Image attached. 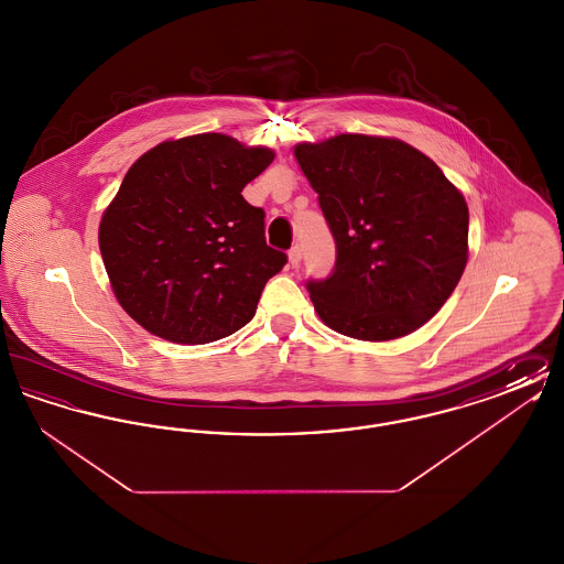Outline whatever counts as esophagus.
<instances>
[{"instance_id": "1", "label": "esophagus", "mask_w": 564, "mask_h": 564, "mask_svg": "<svg viewBox=\"0 0 564 564\" xmlns=\"http://www.w3.org/2000/svg\"><path fill=\"white\" fill-rule=\"evenodd\" d=\"M288 258H290V267L295 269V267L300 264V260H302V249H300L297 245H294V247L288 251Z\"/></svg>"}]
</instances>
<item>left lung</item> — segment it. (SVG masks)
I'll return each mask as SVG.
<instances>
[{
	"label": "left lung",
	"instance_id": "obj_1",
	"mask_svg": "<svg viewBox=\"0 0 564 564\" xmlns=\"http://www.w3.org/2000/svg\"><path fill=\"white\" fill-rule=\"evenodd\" d=\"M319 194L336 267L306 290L327 327L384 343L412 334L444 306L467 264L469 209L442 169L395 137L336 134L297 143Z\"/></svg>",
	"mask_w": 564,
	"mask_h": 564
}]
</instances>
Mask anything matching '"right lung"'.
<instances>
[{"instance_id":"obj_1","label":"right lung","mask_w":564,"mask_h":564,"mask_svg":"<svg viewBox=\"0 0 564 564\" xmlns=\"http://www.w3.org/2000/svg\"><path fill=\"white\" fill-rule=\"evenodd\" d=\"M274 152L221 133L169 139L127 171L99 224L120 306L177 345H207L251 322L288 256L267 245L264 212L242 198Z\"/></svg>"}]
</instances>
